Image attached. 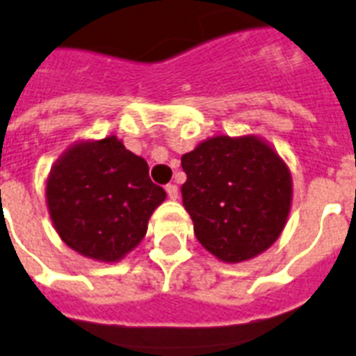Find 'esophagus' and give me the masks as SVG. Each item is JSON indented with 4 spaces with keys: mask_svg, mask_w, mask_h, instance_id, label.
Returning a JSON list of instances; mask_svg holds the SVG:
<instances>
[{
    "mask_svg": "<svg viewBox=\"0 0 356 356\" xmlns=\"http://www.w3.org/2000/svg\"><path fill=\"white\" fill-rule=\"evenodd\" d=\"M165 191H167V195H169L170 200H176V198H178V195H180V193H178V187H176L175 184H169V186L165 187Z\"/></svg>",
    "mask_w": 356,
    "mask_h": 356,
    "instance_id": "1",
    "label": "esophagus"
}]
</instances>
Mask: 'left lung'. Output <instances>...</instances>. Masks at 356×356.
Masks as SVG:
<instances>
[{
	"label": "left lung",
	"instance_id": "left-lung-1",
	"mask_svg": "<svg viewBox=\"0 0 356 356\" xmlns=\"http://www.w3.org/2000/svg\"><path fill=\"white\" fill-rule=\"evenodd\" d=\"M181 198L198 243L222 263L257 257L280 238L292 206L289 165L254 134L213 136L181 156Z\"/></svg>",
	"mask_w": 356,
	"mask_h": 356
}]
</instances>
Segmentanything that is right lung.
<instances>
[{
  "label": "right lung",
  "instance_id": "obj_1",
  "mask_svg": "<svg viewBox=\"0 0 356 356\" xmlns=\"http://www.w3.org/2000/svg\"><path fill=\"white\" fill-rule=\"evenodd\" d=\"M165 198L149 178L147 161L118 136L75 141L45 180L56 233L76 254L101 263H118L143 241Z\"/></svg>",
  "mask_w": 356,
  "mask_h": 356
}]
</instances>
